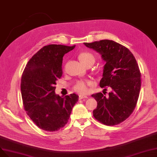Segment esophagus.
<instances>
[{
	"label": "esophagus",
	"mask_w": 157,
	"mask_h": 157,
	"mask_svg": "<svg viewBox=\"0 0 157 157\" xmlns=\"http://www.w3.org/2000/svg\"><path fill=\"white\" fill-rule=\"evenodd\" d=\"M83 98H88V97L86 96H84V95H79V100H82Z\"/></svg>",
	"instance_id": "esophagus-1"
}]
</instances>
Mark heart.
Masks as SVG:
<instances>
[{"mask_svg": "<svg viewBox=\"0 0 157 157\" xmlns=\"http://www.w3.org/2000/svg\"><path fill=\"white\" fill-rule=\"evenodd\" d=\"M79 60L83 63L85 65L89 63L93 64L95 62V57L94 55L89 52H80L78 55ZM92 85V82L88 79H81L78 81L73 86V90L78 93L85 94L87 93L88 86Z\"/></svg>", "mask_w": 157, "mask_h": 157, "instance_id": "b5f03b06", "label": "heart"}]
</instances>
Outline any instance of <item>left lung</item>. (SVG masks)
I'll list each match as a JSON object with an SVG mask.
<instances>
[{"label": "left lung", "mask_w": 157, "mask_h": 157, "mask_svg": "<svg viewBox=\"0 0 157 157\" xmlns=\"http://www.w3.org/2000/svg\"><path fill=\"white\" fill-rule=\"evenodd\" d=\"M84 44L101 55L106 63L100 86L112 89L107 97L101 92L92 95L98 103L94 117L106 125L119 124L134 111L140 93L141 74L135 57L125 46L112 40Z\"/></svg>", "instance_id": "obj_1"}]
</instances>
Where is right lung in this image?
Returning a JSON list of instances; mask_svg holds the SVG:
<instances>
[{"instance_id":"obj_1","label":"right lung","mask_w":157,"mask_h":157,"mask_svg":"<svg viewBox=\"0 0 157 157\" xmlns=\"http://www.w3.org/2000/svg\"><path fill=\"white\" fill-rule=\"evenodd\" d=\"M75 48L61 44L44 46L29 60L23 71L21 90L26 114L40 129L53 132L65 126L78 101L75 94L55 93L62 76L63 57Z\"/></svg>"}]
</instances>
